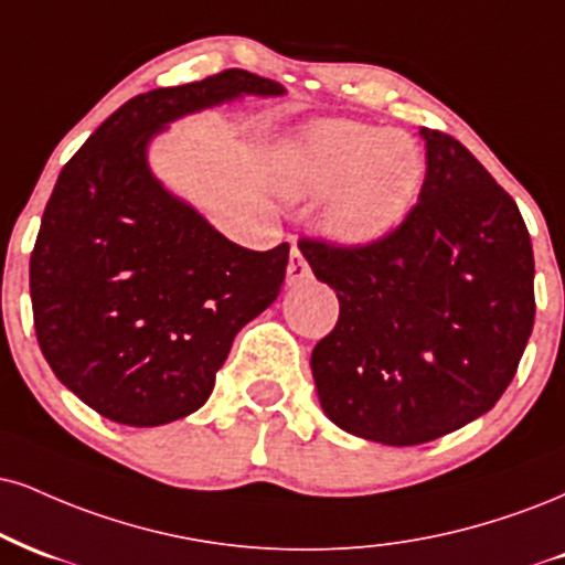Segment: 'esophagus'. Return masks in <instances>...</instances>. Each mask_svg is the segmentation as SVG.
I'll return each mask as SVG.
<instances>
[{
    "label": "esophagus",
    "instance_id": "obj_1",
    "mask_svg": "<svg viewBox=\"0 0 565 565\" xmlns=\"http://www.w3.org/2000/svg\"><path fill=\"white\" fill-rule=\"evenodd\" d=\"M310 276H312V270H310L308 260H305V255L297 247H291L289 268H287V281L289 284H302V281H308Z\"/></svg>",
    "mask_w": 565,
    "mask_h": 565
}]
</instances>
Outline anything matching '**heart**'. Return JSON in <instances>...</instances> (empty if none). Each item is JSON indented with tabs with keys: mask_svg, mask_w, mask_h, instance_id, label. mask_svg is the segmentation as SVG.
Wrapping results in <instances>:
<instances>
[{
	"mask_svg": "<svg viewBox=\"0 0 565 565\" xmlns=\"http://www.w3.org/2000/svg\"><path fill=\"white\" fill-rule=\"evenodd\" d=\"M424 149L411 134L326 120L289 141L281 183L295 196L331 192L326 226L337 239L369 244L403 223L424 181Z\"/></svg>",
	"mask_w": 565,
	"mask_h": 565,
	"instance_id": "heart-1",
	"label": "heart"
}]
</instances>
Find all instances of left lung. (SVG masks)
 Masks as SVG:
<instances>
[{
	"instance_id": "obj_1",
	"label": "left lung",
	"mask_w": 565,
	"mask_h": 565,
	"mask_svg": "<svg viewBox=\"0 0 565 565\" xmlns=\"http://www.w3.org/2000/svg\"><path fill=\"white\" fill-rule=\"evenodd\" d=\"M426 179L397 228L369 244L302 236L339 297L316 344L323 413L355 437L407 447L492 411L534 326V253L513 196L450 134L420 128Z\"/></svg>"
}]
</instances>
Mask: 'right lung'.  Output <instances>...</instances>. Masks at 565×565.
Masks as SVG:
<instances>
[{
  "label": "right lung",
  "mask_w": 565,
  "mask_h": 565,
  "mask_svg": "<svg viewBox=\"0 0 565 565\" xmlns=\"http://www.w3.org/2000/svg\"><path fill=\"white\" fill-rule=\"evenodd\" d=\"M284 88L242 67L118 107L65 162L31 253L39 348L99 416L160 426L207 403L244 323L281 291L289 244L239 247L147 168L166 124Z\"/></svg>",
  "instance_id": "add662e5"
}]
</instances>
